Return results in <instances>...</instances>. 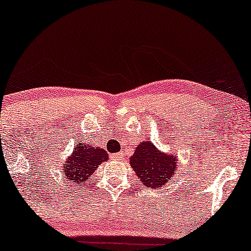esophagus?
Masks as SVG:
<instances>
[{"mask_svg": "<svg viewBox=\"0 0 251 251\" xmlns=\"http://www.w3.org/2000/svg\"><path fill=\"white\" fill-rule=\"evenodd\" d=\"M112 158H113L114 160H120V158H122V155H120L119 153H116V154L112 155Z\"/></svg>", "mask_w": 251, "mask_h": 251, "instance_id": "34e87169", "label": "esophagus"}]
</instances>
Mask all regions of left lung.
Wrapping results in <instances>:
<instances>
[{"instance_id":"8db88e82","label":"left lung","mask_w":251,"mask_h":251,"mask_svg":"<svg viewBox=\"0 0 251 251\" xmlns=\"http://www.w3.org/2000/svg\"><path fill=\"white\" fill-rule=\"evenodd\" d=\"M177 158L156 150L153 143L145 141L138 145L129 164L144 186L160 188L174 175Z\"/></svg>"}]
</instances>
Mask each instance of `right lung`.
Here are the masks:
<instances>
[{"instance_id": "1", "label": "right lung", "mask_w": 251, "mask_h": 251, "mask_svg": "<svg viewBox=\"0 0 251 251\" xmlns=\"http://www.w3.org/2000/svg\"><path fill=\"white\" fill-rule=\"evenodd\" d=\"M107 159L108 155L105 150L100 147L93 149L90 145L79 143L63 166L64 175L70 181L74 180L75 182L84 183L98 168V166Z\"/></svg>"}]
</instances>
